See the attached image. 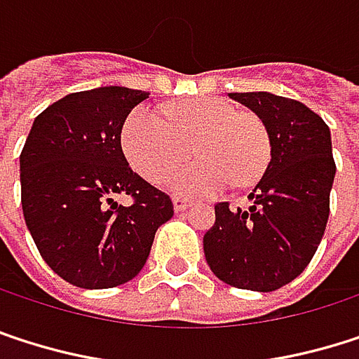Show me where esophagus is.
<instances>
[{
  "mask_svg": "<svg viewBox=\"0 0 359 359\" xmlns=\"http://www.w3.org/2000/svg\"><path fill=\"white\" fill-rule=\"evenodd\" d=\"M190 205H192V203H190L188 198H184V196H175V198H173V209H175L177 213L186 211V209H188Z\"/></svg>",
  "mask_w": 359,
  "mask_h": 359,
  "instance_id": "1",
  "label": "esophagus"
}]
</instances>
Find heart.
Here are the masks:
<instances>
[{
    "label": "heart",
    "instance_id": "heart-1",
    "mask_svg": "<svg viewBox=\"0 0 359 359\" xmlns=\"http://www.w3.org/2000/svg\"><path fill=\"white\" fill-rule=\"evenodd\" d=\"M123 150L131 167L148 182L167 180V188L186 196H209L228 184L251 186L266 171L271 144L266 123L222 97H194L167 110L137 106L123 125Z\"/></svg>",
    "mask_w": 359,
    "mask_h": 359
}]
</instances>
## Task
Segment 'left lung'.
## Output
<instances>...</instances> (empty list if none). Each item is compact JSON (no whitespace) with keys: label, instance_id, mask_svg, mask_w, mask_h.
Instances as JSON below:
<instances>
[{"label":"left lung","instance_id":"obj_1","mask_svg":"<svg viewBox=\"0 0 359 359\" xmlns=\"http://www.w3.org/2000/svg\"><path fill=\"white\" fill-rule=\"evenodd\" d=\"M268 127L271 158L249 194L251 207L215 205L205 259L226 284L269 292L311 262L328 222L334 158L330 129L303 102L269 91L230 93Z\"/></svg>","mask_w":359,"mask_h":359}]
</instances>
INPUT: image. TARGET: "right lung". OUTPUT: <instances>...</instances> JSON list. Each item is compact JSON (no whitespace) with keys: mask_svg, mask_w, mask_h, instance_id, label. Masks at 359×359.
<instances>
[{"mask_svg":"<svg viewBox=\"0 0 359 359\" xmlns=\"http://www.w3.org/2000/svg\"><path fill=\"white\" fill-rule=\"evenodd\" d=\"M148 97L121 86L69 93L35 121L20 154L27 228L43 262L79 288H112L135 278L171 198L131 171L121 129ZM129 194L131 208L114 201Z\"/></svg>","mask_w":359,"mask_h":359,"instance_id":"right-lung-1","label":"right lung"}]
</instances>
